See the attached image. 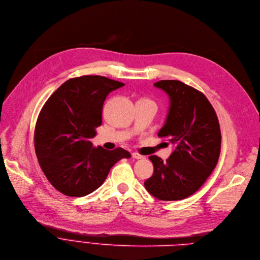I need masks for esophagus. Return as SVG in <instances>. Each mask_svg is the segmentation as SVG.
I'll use <instances>...</instances> for the list:
<instances>
[{
	"label": "esophagus",
	"instance_id": "1",
	"mask_svg": "<svg viewBox=\"0 0 260 260\" xmlns=\"http://www.w3.org/2000/svg\"><path fill=\"white\" fill-rule=\"evenodd\" d=\"M132 157H133V158H135V159H141V158H144V156H143V155H141V154H139V153H137V152H133V153H132Z\"/></svg>",
	"mask_w": 260,
	"mask_h": 260
}]
</instances>
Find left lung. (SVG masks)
<instances>
[{
  "label": "left lung",
  "instance_id": "8db88e82",
  "mask_svg": "<svg viewBox=\"0 0 260 260\" xmlns=\"http://www.w3.org/2000/svg\"><path fill=\"white\" fill-rule=\"evenodd\" d=\"M170 100L166 122L157 136L175 149L166 161L150 155L153 174L146 190L164 201L181 200L197 192L214 171L221 151L217 114L204 94L180 81L154 83Z\"/></svg>",
  "mask_w": 260,
  "mask_h": 260
}]
</instances>
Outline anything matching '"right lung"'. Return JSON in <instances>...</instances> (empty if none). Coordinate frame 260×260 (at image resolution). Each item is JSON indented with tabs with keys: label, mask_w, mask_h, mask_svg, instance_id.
Here are the masks:
<instances>
[{
	"label": "right lung",
	"mask_w": 260,
	"mask_h": 260,
	"mask_svg": "<svg viewBox=\"0 0 260 260\" xmlns=\"http://www.w3.org/2000/svg\"><path fill=\"white\" fill-rule=\"evenodd\" d=\"M123 83L84 76L62 84L46 101L35 126L34 145L44 175L60 193L83 197L104 183L110 169L131 153L93 147L108 94Z\"/></svg>",
	"instance_id": "1"
}]
</instances>
